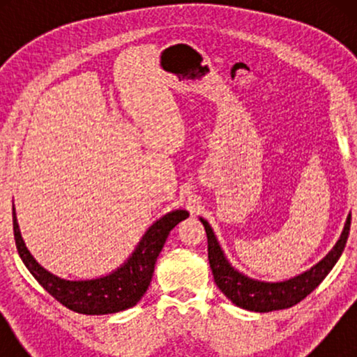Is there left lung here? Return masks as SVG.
Here are the masks:
<instances>
[{
    "mask_svg": "<svg viewBox=\"0 0 357 357\" xmlns=\"http://www.w3.org/2000/svg\"><path fill=\"white\" fill-rule=\"evenodd\" d=\"M199 221L203 222L204 231H206L208 260L214 276V282L224 292V296L241 309L252 312H273L289 309V307L296 305L297 302L305 299L325 280V276L331 271V268L335 266V263L338 261V258L344 250L346 241H348L349 236L351 214L346 219L340 241L335 243V247L331 248L324 260L312 266L309 271L281 282L257 281L238 273L224 257L222 248L219 245L208 221H204L203 218H199Z\"/></svg>",
    "mask_w": 357,
    "mask_h": 357,
    "instance_id": "8db88e82",
    "label": "left lung"
}]
</instances>
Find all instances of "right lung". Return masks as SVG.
<instances>
[{
  "label": "right lung",
  "mask_w": 357,
  "mask_h": 357,
  "mask_svg": "<svg viewBox=\"0 0 357 357\" xmlns=\"http://www.w3.org/2000/svg\"><path fill=\"white\" fill-rule=\"evenodd\" d=\"M187 218L188 211L185 209L167 213L146 231L135 252L120 268L107 276L81 281L63 280L38 265L22 241L14 208L13 229L19 257L48 294H52L60 304L77 314L105 315L126 310L138 304V301L148 291L155 260L162 250L169 232Z\"/></svg>",
  "instance_id": "1"
}]
</instances>
